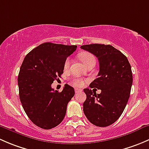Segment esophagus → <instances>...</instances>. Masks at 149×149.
<instances>
[{
    "instance_id": "1",
    "label": "esophagus",
    "mask_w": 149,
    "mask_h": 149,
    "mask_svg": "<svg viewBox=\"0 0 149 149\" xmlns=\"http://www.w3.org/2000/svg\"><path fill=\"white\" fill-rule=\"evenodd\" d=\"M82 89H80V88H75V91H76V93H78V92H80V91H81Z\"/></svg>"
}]
</instances>
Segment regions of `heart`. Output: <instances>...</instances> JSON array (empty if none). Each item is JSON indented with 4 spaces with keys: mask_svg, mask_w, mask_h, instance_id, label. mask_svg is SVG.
I'll return each mask as SVG.
<instances>
[{
    "mask_svg": "<svg viewBox=\"0 0 149 149\" xmlns=\"http://www.w3.org/2000/svg\"><path fill=\"white\" fill-rule=\"evenodd\" d=\"M81 60L82 61V62L84 63V64L86 66L88 65V63L91 62L93 60H95L94 55H91L90 53H84L81 54L80 56ZM70 58H67L66 61H65V63H64V68L65 70H67L68 69L69 66H70ZM72 84H73V86H81L84 85V81L83 79H81V78H75V79H73L72 81Z\"/></svg>",
    "mask_w": 149,
    "mask_h": 149,
    "instance_id": "obj_1",
    "label": "heart"
}]
</instances>
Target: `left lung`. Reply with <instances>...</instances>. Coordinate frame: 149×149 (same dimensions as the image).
<instances>
[{"instance_id": "left-lung-1", "label": "left lung", "mask_w": 149, "mask_h": 149, "mask_svg": "<svg viewBox=\"0 0 149 149\" xmlns=\"http://www.w3.org/2000/svg\"><path fill=\"white\" fill-rule=\"evenodd\" d=\"M81 48L98 58V78L89 87L102 90L97 95L91 88H84V112L93 125L107 127L118 120L128 101L133 84L131 66L125 55L109 45H85Z\"/></svg>"}]
</instances>
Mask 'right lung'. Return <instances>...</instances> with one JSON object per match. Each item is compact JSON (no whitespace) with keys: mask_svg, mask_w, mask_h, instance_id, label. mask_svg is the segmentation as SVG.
<instances>
[{"mask_svg":"<svg viewBox=\"0 0 149 149\" xmlns=\"http://www.w3.org/2000/svg\"><path fill=\"white\" fill-rule=\"evenodd\" d=\"M76 45L41 44L26 55L18 76L19 98L30 120L45 130L63 120L74 88L65 84L61 92L51 85L63 73L64 63Z\"/></svg>","mask_w":149,"mask_h":149,"instance_id":"obj_1","label":"right lung"}]
</instances>
